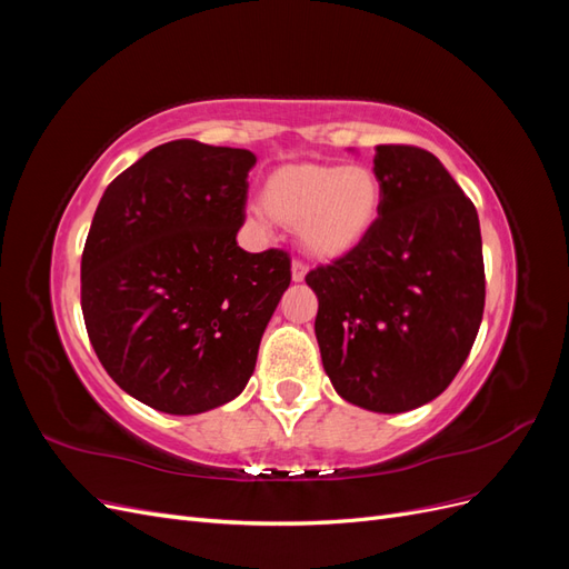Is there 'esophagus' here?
Wrapping results in <instances>:
<instances>
[{
    "instance_id": "esophagus-1",
    "label": "esophagus",
    "mask_w": 569,
    "mask_h": 569,
    "mask_svg": "<svg viewBox=\"0 0 569 569\" xmlns=\"http://www.w3.org/2000/svg\"><path fill=\"white\" fill-rule=\"evenodd\" d=\"M306 272H308V266L303 261H299V258H295V261H291V280L303 282Z\"/></svg>"
}]
</instances>
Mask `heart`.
<instances>
[{"label":"heart","mask_w":569,"mask_h":569,"mask_svg":"<svg viewBox=\"0 0 569 569\" xmlns=\"http://www.w3.org/2000/svg\"><path fill=\"white\" fill-rule=\"evenodd\" d=\"M385 189L368 166L289 163L268 176L263 213L299 230L306 253L335 261L363 244L380 218Z\"/></svg>","instance_id":"heart-1"}]
</instances>
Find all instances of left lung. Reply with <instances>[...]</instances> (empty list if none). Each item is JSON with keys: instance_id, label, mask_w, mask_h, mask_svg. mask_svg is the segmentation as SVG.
Segmentation results:
<instances>
[{"instance_id": "1", "label": "left lung", "mask_w": 569, "mask_h": 569, "mask_svg": "<svg viewBox=\"0 0 569 569\" xmlns=\"http://www.w3.org/2000/svg\"><path fill=\"white\" fill-rule=\"evenodd\" d=\"M380 218L363 244L306 274L322 368L341 399L403 412L453 382L485 313L475 203L435 153L375 147Z\"/></svg>"}]
</instances>
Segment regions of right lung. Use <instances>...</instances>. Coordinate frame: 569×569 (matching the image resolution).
<instances>
[{
	"mask_svg": "<svg viewBox=\"0 0 569 569\" xmlns=\"http://www.w3.org/2000/svg\"><path fill=\"white\" fill-rule=\"evenodd\" d=\"M253 163L247 149L166 142L97 206L80 263L84 327L111 380L151 408H218L256 368L291 261L237 247Z\"/></svg>",
	"mask_w": 569,
	"mask_h": 569,
	"instance_id": "1",
	"label": "right lung"
}]
</instances>
